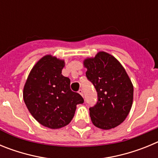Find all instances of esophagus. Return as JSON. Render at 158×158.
Listing matches in <instances>:
<instances>
[{"instance_id": "1", "label": "esophagus", "mask_w": 158, "mask_h": 158, "mask_svg": "<svg viewBox=\"0 0 158 158\" xmlns=\"http://www.w3.org/2000/svg\"><path fill=\"white\" fill-rule=\"evenodd\" d=\"M78 93L81 95L82 96H84V95H83V90H82V89H79V91H78Z\"/></svg>"}]
</instances>
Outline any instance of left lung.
<instances>
[{"mask_svg": "<svg viewBox=\"0 0 158 158\" xmlns=\"http://www.w3.org/2000/svg\"><path fill=\"white\" fill-rule=\"evenodd\" d=\"M84 65L87 79L97 93L96 104L89 107L92 122L100 129L115 127L131 111L134 94L131 81L116 58L106 52L85 59Z\"/></svg>", "mask_w": 158, "mask_h": 158, "instance_id": "1", "label": "left lung"}]
</instances>
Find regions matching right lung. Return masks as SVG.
<instances>
[{
  "instance_id": "1",
  "label": "right lung",
  "mask_w": 158,
  "mask_h": 158,
  "mask_svg": "<svg viewBox=\"0 0 158 158\" xmlns=\"http://www.w3.org/2000/svg\"><path fill=\"white\" fill-rule=\"evenodd\" d=\"M62 60L51 55L35 64L23 88V100L32 116L43 126L58 129L74 116L76 106L83 104L79 93L70 89V80L62 74Z\"/></svg>"
}]
</instances>
